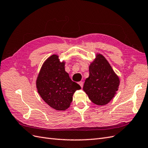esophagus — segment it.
Segmentation results:
<instances>
[{
	"label": "esophagus",
	"instance_id": "1",
	"mask_svg": "<svg viewBox=\"0 0 148 148\" xmlns=\"http://www.w3.org/2000/svg\"><path fill=\"white\" fill-rule=\"evenodd\" d=\"M78 83L80 85V86H81V88H82L83 86V82H79Z\"/></svg>",
	"mask_w": 148,
	"mask_h": 148
}]
</instances>
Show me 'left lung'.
Segmentation results:
<instances>
[{"mask_svg": "<svg viewBox=\"0 0 148 148\" xmlns=\"http://www.w3.org/2000/svg\"><path fill=\"white\" fill-rule=\"evenodd\" d=\"M89 71L83 90L94 104L104 106L115 96L120 84L119 78L101 54H97V58L89 65Z\"/></svg>", "mask_w": 148, "mask_h": 148, "instance_id": "8db88e82", "label": "left lung"}]
</instances>
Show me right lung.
<instances>
[{
    "mask_svg": "<svg viewBox=\"0 0 148 148\" xmlns=\"http://www.w3.org/2000/svg\"><path fill=\"white\" fill-rule=\"evenodd\" d=\"M36 88L42 99L57 110L68 109L74 92L81 89L70 79L65 70V62H60L57 55L44 62L37 78Z\"/></svg>",
    "mask_w": 148,
    "mask_h": 148,
    "instance_id": "1",
    "label": "right lung"
}]
</instances>
